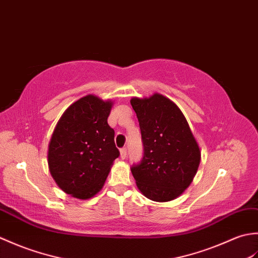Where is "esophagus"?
<instances>
[{
  "label": "esophagus",
  "instance_id": "1",
  "mask_svg": "<svg viewBox=\"0 0 258 258\" xmlns=\"http://www.w3.org/2000/svg\"><path fill=\"white\" fill-rule=\"evenodd\" d=\"M120 157H121V159H125V157H127V148L125 147L120 149Z\"/></svg>",
  "mask_w": 258,
  "mask_h": 258
}]
</instances>
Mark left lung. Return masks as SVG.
I'll use <instances>...</instances> for the list:
<instances>
[{"label": "left lung", "instance_id": "obj_1", "mask_svg": "<svg viewBox=\"0 0 258 258\" xmlns=\"http://www.w3.org/2000/svg\"><path fill=\"white\" fill-rule=\"evenodd\" d=\"M138 118L144 157L131 172L141 193L157 202L179 197L196 175L201 152L185 117L160 94L130 101Z\"/></svg>", "mask_w": 258, "mask_h": 258}]
</instances>
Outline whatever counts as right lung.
<instances>
[{
	"label": "right lung",
	"mask_w": 258,
	"mask_h": 258,
	"mask_svg": "<svg viewBox=\"0 0 258 258\" xmlns=\"http://www.w3.org/2000/svg\"><path fill=\"white\" fill-rule=\"evenodd\" d=\"M112 102L83 97L64 112L48 147L50 174L62 191L77 199L94 197L104 185L119 150L108 124Z\"/></svg>",
	"instance_id": "add662e5"
}]
</instances>
